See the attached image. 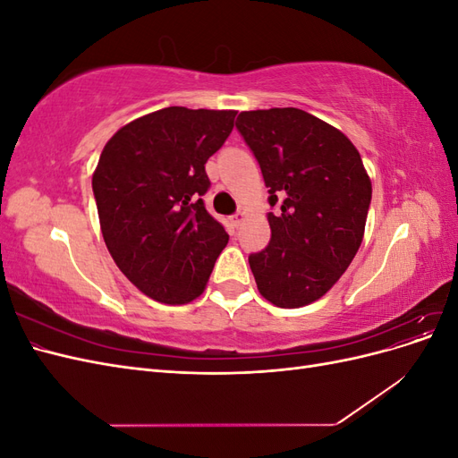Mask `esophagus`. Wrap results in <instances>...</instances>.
Instances as JSON below:
<instances>
[{
  "label": "esophagus",
  "instance_id": "esophagus-1",
  "mask_svg": "<svg viewBox=\"0 0 458 458\" xmlns=\"http://www.w3.org/2000/svg\"><path fill=\"white\" fill-rule=\"evenodd\" d=\"M244 219H246V214H244V212H237V214H233V216H231V224L239 229V225L242 224Z\"/></svg>",
  "mask_w": 458,
  "mask_h": 458
}]
</instances>
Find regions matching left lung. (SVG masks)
Wrapping results in <instances>:
<instances>
[{
    "mask_svg": "<svg viewBox=\"0 0 458 458\" xmlns=\"http://www.w3.org/2000/svg\"><path fill=\"white\" fill-rule=\"evenodd\" d=\"M237 130L269 192L271 241L248 256L259 294L276 308L325 296L363 241L372 197L361 155L340 130L294 106L248 110Z\"/></svg>",
    "mask_w": 458,
    "mask_h": 458,
    "instance_id": "8db88e82",
    "label": "left lung"
}]
</instances>
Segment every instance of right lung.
I'll use <instances>...</instances> for the list:
<instances>
[{"instance_id": "obj_1", "label": "right lung", "mask_w": 458, "mask_h": 458, "mask_svg": "<svg viewBox=\"0 0 458 458\" xmlns=\"http://www.w3.org/2000/svg\"><path fill=\"white\" fill-rule=\"evenodd\" d=\"M234 110L168 106L120 128L93 174L103 239L148 298L187 303L204 293L229 242L208 214L204 164L225 143Z\"/></svg>"}]
</instances>
